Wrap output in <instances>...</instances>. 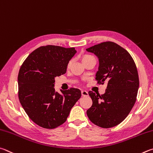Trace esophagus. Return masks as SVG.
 <instances>
[{
	"instance_id": "obj_1",
	"label": "esophagus",
	"mask_w": 153,
	"mask_h": 153,
	"mask_svg": "<svg viewBox=\"0 0 153 153\" xmlns=\"http://www.w3.org/2000/svg\"><path fill=\"white\" fill-rule=\"evenodd\" d=\"M81 94H82V97H86V96H88V95H89V94H88V92L85 90H82L81 91Z\"/></svg>"
}]
</instances>
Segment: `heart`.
I'll return each instance as SVG.
<instances>
[{
  "instance_id": "heart-1",
  "label": "heart",
  "mask_w": 153,
  "mask_h": 153,
  "mask_svg": "<svg viewBox=\"0 0 153 153\" xmlns=\"http://www.w3.org/2000/svg\"><path fill=\"white\" fill-rule=\"evenodd\" d=\"M93 58V56H91V55L85 54V55L82 56V62H85V61L87 60H89V59H90V58ZM71 61H70L69 62H68V68H69V67L71 66Z\"/></svg>"
}]
</instances>
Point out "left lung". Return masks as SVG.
<instances>
[{
  "label": "left lung",
  "mask_w": 153,
  "mask_h": 153,
  "mask_svg": "<svg viewBox=\"0 0 153 153\" xmlns=\"http://www.w3.org/2000/svg\"><path fill=\"white\" fill-rule=\"evenodd\" d=\"M86 50L98 58L97 83L108 81L103 95L89 91L93 104L87 116L101 128L114 127L128 116L136 102L139 78L135 62L128 51L114 42L101 43Z\"/></svg>",
  "instance_id": "left-lung-1"
}]
</instances>
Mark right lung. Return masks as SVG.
Segmentation results:
<instances>
[{
  "label": "right lung",
  "instance_id": "1",
  "mask_svg": "<svg viewBox=\"0 0 153 153\" xmlns=\"http://www.w3.org/2000/svg\"><path fill=\"white\" fill-rule=\"evenodd\" d=\"M74 48L39 47L29 54L18 74L19 99L29 118L37 125L53 129L66 122L71 109L81 97L79 89H54L55 78L66 73Z\"/></svg>",
  "mask_w": 153,
  "mask_h": 153
}]
</instances>
